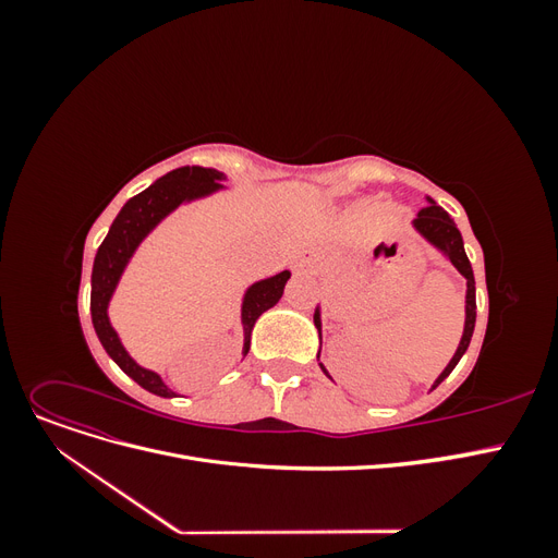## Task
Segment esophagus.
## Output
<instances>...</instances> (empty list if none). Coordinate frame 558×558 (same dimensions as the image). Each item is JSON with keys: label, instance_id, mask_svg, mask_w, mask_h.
<instances>
[{"label": "esophagus", "instance_id": "1", "mask_svg": "<svg viewBox=\"0 0 558 558\" xmlns=\"http://www.w3.org/2000/svg\"><path fill=\"white\" fill-rule=\"evenodd\" d=\"M295 269H307V272H312V269H314V263H312V258H310V256H300V258L295 260Z\"/></svg>", "mask_w": 558, "mask_h": 558}]
</instances>
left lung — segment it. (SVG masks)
<instances>
[{
	"label": "left lung",
	"mask_w": 558,
	"mask_h": 558,
	"mask_svg": "<svg viewBox=\"0 0 558 558\" xmlns=\"http://www.w3.org/2000/svg\"><path fill=\"white\" fill-rule=\"evenodd\" d=\"M414 230L421 234V238H424L426 242H430L435 248H440L445 256L449 258V263L459 269V272L465 277V281H468V291H465V328H463V337H461V344H459V349H456V353H453V359L449 361V365L442 369V375L435 379V384H433V388L435 386H440L449 375H451V369L459 365V361H461V356L465 353V349H468V344H470V337H472V330H475V318H477V302H475V275H472V265H470V260H468V256H465V248H463V238H461V232H459V228H456V223H453V218L442 209V207H437L435 202L428 197V207H424L418 211V216L414 218ZM314 326H316V330H318V337H320V310L316 307V312H314ZM320 353V351H318ZM320 365V369H324L326 373V377H330L328 375V369L324 367V363H318Z\"/></svg>",
	"instance_id": "left-lung-1"
}]
</instances>
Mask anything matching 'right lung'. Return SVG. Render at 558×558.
I'll return each instance as SVG.
<instances>
[{
	"label": "right lung",
	"instance_id": "1",
	"mask_svg": "<svg viewBox=\"0 0 558 558\" xmlns=\"http://www.w3.org/2000/svg\"><path fill=\"white\" fill-rule=\"evenodd\" d=\"M223 172H216L211 167H179L170 174L158 179L154 185H148L146 191L128 199L123 209L118 211L116 221L109 228V234L105 242L99 244L97 256L93 263V291H90V314L93 326L99 337V342L107 349L109 356L116 361V365L123 369L128 377H132L146 391L172 398L174 393L165 386L160 375L150 373V369L142 367L130 359V353L118 340L116 330L109 324V300L116 291L118 281H121L123 269L128 267L132 253L144 242L146 234L154 230L167 214H172L183 202H191L197 197L211 195L221 191L223 185ZM291 279L289 269L283 272L256 281L248 286L242 302V326H244V349L246 356L251 347V330L256 326V320L263 312L275 307L283 295V286Z\"/></svg>",
	"mask_w": 558,
	"mask_h": 558
}]
</instances>
